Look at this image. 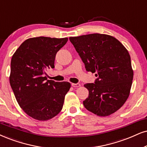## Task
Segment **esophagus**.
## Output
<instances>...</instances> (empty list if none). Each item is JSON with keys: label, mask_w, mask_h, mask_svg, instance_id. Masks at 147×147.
Returning a JSON list of instances; mask_svg holds the SVG:
<instances>
[{"label": "esophagus", "mask_w": 147, "mask_h": 147, "mask_svg": "<svg viewBox=\"0 0 147 147\" xmlns=\"http://www.w3.org/2000/svg\"><path fill=\"white\" fill-rule=\"evenodd\" d=\"M71 85H72V87H80V86H81V85H80L79 83H72Z\"/></svg>", "instance_id": "34e87169"}]
</instances>
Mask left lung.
Returning <instances> with one entry per match:
<instances>
[{
	"label": "left lung",
	"instance_id": "8db88e82",
	"mask_svg": "<svg viewBox=\"0 0 147 147\" xmlns=\"http://www.w3.org/2000/svg\"><path fill=\"white\" fill-rule=\"evenodd\" d=\"M87 71L96 72L94 83H86L89 96L83 105L98 116H108L127 100L133 80L130 55L113 36L90 34L70 37Z\"/></svg>",
	"mask_w": 147,
	"mask_h": 147
}]
</instances>
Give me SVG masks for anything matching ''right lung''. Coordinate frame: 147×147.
Returning <instances> with one entry per match:
<instances>
[{
	"instance_id": "obj_1",
	"label": "right lung",
	"mask_w": 147,
	"mask_h": 147,
	"mask_svg": "<svg viewBox=\"0 0 147 147\" xmlns=\"http://www.w3.org/2000/svg\"><path fill=\"white\" fill-rule=\"evenodd\" d=\"M67 41L68 38H28L12 56L11 87L22 110L35 119H50L62 110L70 83L47 80L45 75L54 68L55 55Z\"/></svg>"
}]
</instances>
